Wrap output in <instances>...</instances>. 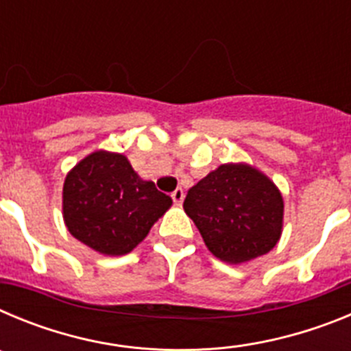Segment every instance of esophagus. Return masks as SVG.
<instances>
[{
  "instance_id": "obj_1",
  "label": "esophagus",
  "mask_w": 351,
  "mask_h": 351,
  "mask_svg": "<svg viewBox=\"0 0 351 351\" xmlns=\"http://www.w3.org/2000/svg\"><path fill=\"white\" fill-rule=\"evenodd\" d=\"M172 200L178 204V206H181L182 200H184V190H182V188H178V190L172 193Z\"/></svg>"
}]
</instances>
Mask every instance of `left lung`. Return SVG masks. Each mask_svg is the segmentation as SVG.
I'll return each instance as SVG.
<instances>
[{
	"label": "left lung",
	"instance_id": "8db88e82",
	"mask_svg": "<svg viewBox=\"0 0 351 351\" xmlns=\"http://www.w3.org/2000/svg\"><path fill=\"white\" fill-rule=\"evenodd\" d=\"M182 207L207 250L226 263L265 255L283 232L280 188L247 163H223L207 173L188 190Z\"/></svg>",
	"mask_w": 351,
	"mask_h": 351
}]
</instances>
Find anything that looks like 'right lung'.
Returning a JSON list of instances; mask_svg holds the SVG:
<instances>
[{"mask_svg": "<svg viewBox=\"0 0 351 351\" xmlns=\"http://www.w3.org/2000/svg\"><path fill=\"white\" fill-rule=\"evenodd\" d=\"M170 206L172 198L158 191L153 181H144L121 153L98 149L64 178V225L100 255L130 253Z\"/></svg>", "mask_w": 351, "mask_h": 351, "instance_id": "add662e5", "label": "right lung"}]
</instances>
